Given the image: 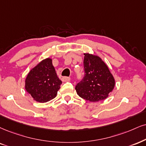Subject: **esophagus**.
Listing matches in <instances>:
<instances>
[{
    "label": "esophagus",
    "mask_w": 146,
    "mask_h": 146,
    "mask_svg": "<svg viewBox=\"0 0 146 146\" xmlns=\"http://www.w3.org/2000/svg\"><path fill=\"white\" fill-rule=\"evenodd\" d=\"M62 80L63 82L70 81V77H67V76H64V77H62Z\"/></svg>",
    "instance_id": "esophagus-1"
}]
</instances>
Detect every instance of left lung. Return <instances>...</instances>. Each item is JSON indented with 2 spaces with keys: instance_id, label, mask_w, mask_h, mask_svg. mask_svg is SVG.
<instances>
[{
  "instance_id": "left-lung-1",
  "label": "left lung",
  "mask_w": 146,
  "mask_h": 146,
  "mask_svg": "<svg viewBox=\"0 0 146 146\" xmlns=\"http://www.w3.org/2000/svg\"><path fill=\"white\" fill-rule=\"evenodd\" d=\"M84 55V76L76 84L77 94L91 102L105 100L114 88V76L101 57L88 53Z\"/></svg>"
}]
</instances>
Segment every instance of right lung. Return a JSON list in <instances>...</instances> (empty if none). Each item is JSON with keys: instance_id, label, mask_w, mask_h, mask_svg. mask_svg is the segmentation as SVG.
Here are the masks:
<instances>
[{"instance_id": "1", "label": "right lung", "mask_w": 146, "mask_h": 146, "mask_svg": "<svg viewBox=\"0 0 146 146\" xmlns=\"http://www.w3.org/2000/svg\"><path fill=\"white\" fill-rule=\"evenodd\" d=\"M62 83L52 59L47 57L29 72L25 80V89L36 102L45 103L57 96Z\"/></svg>"}]
</instances>
